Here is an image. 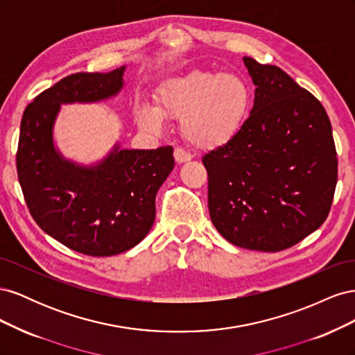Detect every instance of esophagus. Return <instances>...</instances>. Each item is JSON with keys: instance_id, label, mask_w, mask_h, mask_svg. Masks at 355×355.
<instances>
[{"instance_id": "obj_1", "label": "esophagus", "mask_w": 355, "mask_h": 355, "mask_svg": "<svg viewBox=\"0 0 355 355\" xmlns=\"http://www.w3.org/2000/svg\"><path fill=\"white\" fill-rule=\"evenodd\" d=\"M192 158V155L185 151L184 148H176L175 149V159L178 161V163H187V161H189Z\"/></svg>"}]
</instances>
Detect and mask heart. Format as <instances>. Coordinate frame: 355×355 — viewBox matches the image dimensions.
I'll list each match as a JSON object with an SVG mask.
<instances>
[{"label": "heart", "instance_id": "heart-1", "mask_svg": "<svg viewBox=\"0 0 355 355\" xmlns=\"http://www.w3.org/2000/svg\"><path fill=\"white\" fill-rule=\"evenodd\" d=\"M250 87L234 73L192 71L161 85L155 111L141 108L137 120L148 130H158L161 118H182L180 132L188 142L213 148L237 133L250 106Z\"/></svg>", "mask_w": 355, "mask_h": 355}]
</instances>
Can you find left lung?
I'll use <instances>...</instances> for the list:
<instances>
[{
  "label": "left lung",
  "mask_w": 355,
  "mask_h": 355,
  "mask_svg": "<svg viewBox=\"0 0 355 355\" xmlns=\"http://www.w3.org/2000/svg\"><path fill=\"white\" fill-rule=\"evenodd\" d=\"M254 89L250 116L202 157L209 211L225 240L280 252L327 219L338 182L331 124L315 96L274 65L244 58Z\"/></svg>",
  "instance_id": "obj_1"
}]
</instances>
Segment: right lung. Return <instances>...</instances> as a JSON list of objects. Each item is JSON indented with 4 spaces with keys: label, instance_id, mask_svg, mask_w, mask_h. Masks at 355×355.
<instances>
[{
    "label": "right lung",
    "instance_id": "1",
    "mask_svg": "<svg viewBox=\"0 0 355 355\" xmlns=\"http://www.w3.org/2000/svg\"><path fill=\"white\" fill-rule=\"evenodd\" d=\"M124 67L77 72L31 102L20 121L16 167L31 216L50 237L87 256H114L141 243L155 219L158 188L173 170V148L120 149L94 167L63 159L53 145L60 103L96 102L123 87Z\"/></svg>",
    "mask_w": 355,
    "mask_h": 355
}]
</instances>
